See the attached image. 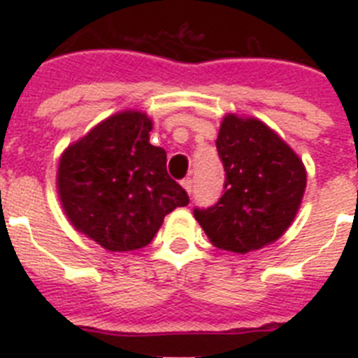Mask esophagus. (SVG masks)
<instances>
[{
	"label": "esophagus",
	"mask_w": 358,
	"mask_h": 358,
	"mask_svg": "<svg viewBox=\"0 0 358 358\" xmlns=\"http://www.w3.org/2000/svg\"><path fill=\"white\" fill-rule=\"evenodd\" d=\"M181 185H182V188H185L186 192L192 195V192H194V179H192V177H186V179H182Z\"/></svg>",
	"instance_id": "1"
}]
</instances>
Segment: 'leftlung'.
<instances>
[{
    "instance_id": "obj_1",
    "label": "left lung",
    "mask_w": 358,
    "mask_h": 358,
    "mask_svg": "<svg viewBox=\"0 0 358 358\" xmlns=\"http://www.w3.org/2000/svg\"><path fill=\"white\" fill-rule=\"evenodd\" d=\"M226 181L213 206L194 217L215 248L249 252L280 238L301 204L306 172L292 148L260 120L224 118L217 138Z\"/></svg>"
}]
</instances>
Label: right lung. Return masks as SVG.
<instances>
[{
	"label": "right lung",
	"mask_w": 358,
	"mask_h": 358,
	"mask_svg": "<svg viewBox=\"0 0 358 358\" xmlns=\"http://www.w3.org/2000/svg\"><path fill=\"white\" fill-rule=\"evenodd\" d=\"M143 113L110 116L62 154L59 194L66 215L107 251H134L152 242L164 217L189 202L166 172V152L148 143Z\"/></svg>",
	"instance_id": "obj_1"
}]
</instances>
